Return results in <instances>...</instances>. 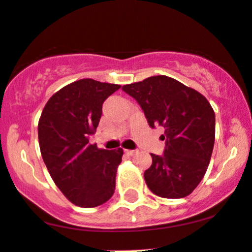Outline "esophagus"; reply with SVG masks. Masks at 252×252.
Masks as SVG:
<instances>
[{
    "instance_id": "obj_1",
    "label": "esophagus",
    "mask_w": 252,
    "mask_h": 252,
    "mask_svg": "<svg viewBox=\"0 0 252 252\" xmlns=\"http://www.w3.org/2000/svg\"><path fill=\"white\" fill-rule=\"evenodd\" d=\"M136 152L137 151H135V149H126V151H124V153H126V156H134Z\"/></svg>"
}]
</instances>
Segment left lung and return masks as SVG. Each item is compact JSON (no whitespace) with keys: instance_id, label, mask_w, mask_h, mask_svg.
I'll use <instances>...</instances> for the list:
<instances>
[{"instance_id":"1","label":"left lung","mask_w":252,"mask_h":252,"mask_svg":"<svg viewBox=\"0 0 252 252\" xmlns=\"http://www.w3.org/2000/svg\"><path fill=\"white\" fill-rule=\"evenodd\" d=\"M145 112L149 126H164L165 151L152 156L145 181L152 192L164 198L190 195L202 181L215 140V113L204 96L165 75L124 85Z\"/></svg>"}]
</instances>
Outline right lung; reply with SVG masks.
Listing matches in <instances>:
<instances>
[{"mask_svg": "<svg viewBox=\"0 0 252 252\" xmlns=\"http://www.w3.org/2000/svg\"><path fill=\"white\" fill-rule=\"evenodd\" d=\"M120 85L82 79L61 88L49 99L38 123L40 153L52 181L63 195L82 208L109 201L123 149L91 145L103 103Z\"/></svg>", "mask_w": 252, "mask_h": 252, "instance_id": "add662e5", "label": "right lung"}]
</instances>
